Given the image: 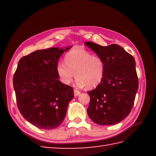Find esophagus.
I'll use <instances>...</instances> for the list:
<instances>
[{
    "mask_svg": "<svg viewBox=\"0 0 156 156\" xmlns=\"http://www.w3.org/2000/svg\"><path fill=\"white\" fill-rule=\"evenodd\" d=\"M74 96H75V97H78V96L79 94H80V93H81V92H80V91L76 90V89H75V90H74Z\"/></svg>",
    "mask_w": 156,
    "mask_h": 156,
    "instance_id": "34e87169",
    "label": "esophagus"
}]
</instances>
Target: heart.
<instances>
[{
    "label": "heart",
    "instance_id": "heart-1",
    "mask_svg": "<svg viewBox=\"0 0 156 156\" xmlns=\"http://www.w3.org/2000/svg\"><path fill=\"white\" fill-rule=\"evenodd\" d=\"M66 63L59 62L56 70L59 80L69 84L74 77L78 87L93 88L101 83L105 74V64L97 55H92L83 49L69 51L65 58Z\"/></svg>",
    "mask_w": 156,
    "mask_h": 156
}]
</instances>
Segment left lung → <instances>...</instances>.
<instances>
[{
  "label": "left lung",
  "instance_id": "1",
  "mask_svg": "<svg viewBox=\"0 0 156 156\" xmlns=\"http://www.w3.org/2000/svg\"><path fill=\"white\" fill-rule=\"evenodd\" d=\"M84 44L105 64L101 82L88 92L90 97L88 115L98 125L117 124L130 113L138 90L135 59L117 44L105 47L90 41Z\"/></svg>",
  "mask_w": 156,
  "mask_h": 156
}]
</instances>
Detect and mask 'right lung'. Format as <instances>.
Segmentation results:
<instances>
[{
    "label": "right lung",
    "mask_w": 156,
    "mask_h": 156,
    "mask_svg": "<svg viewBox=\"0 0 156 156\" xmlns=\"http://www.w3.org/2000/svg\"><path fill=\"white\" fill-rule=\"evenodd\" d=\"M72 46L37 50L20 59L13 77L19 110L26 120L42 129L62 124L74 97L69 86L59 80V57Z\"/></svg>",
    "instance_id": "right-lung-1"
}]
</instances>
